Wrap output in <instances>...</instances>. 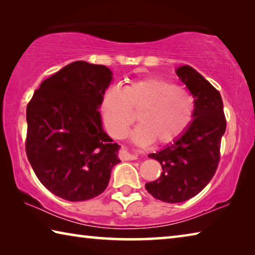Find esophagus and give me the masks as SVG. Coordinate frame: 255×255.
<instances>
[{
	"label": "esophagus",
	"instance_id": "34e87169",
	"mask_svg": "<svg viewBox=\"0 0 255 255\" xmlns=\"http://www.w3.org/2000/svg\"><path fill=\"white\" fill-rule=\"evenodd\" d=\"M139 154L140 153L137 151H125V152H123V157L128 160H135L139 157Z\"/></svg>",
	"mask_w": 255,
	"mask_h": 255
}]
</instances>
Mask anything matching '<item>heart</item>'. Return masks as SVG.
I'll return each mask as SVG.
<instances>
[{
	"mask_svg": "<svg viewBox=\"0 0 255 255\" xmlns=\"http://www.w3.org/2000/svg\"><path fill=\"white\" fill-rule=\"evenodd\" d=\"M101 111L107 131L115 139L123 137L134 123L132 133L139 144H169L188 130L195 115L193 96L185 88L161 77L132 80L123 86H111L102 96Z\"/></svg>",
	"mask_w": 255,
	"mask_h": 255,
	"instance_id": "1",
	"label": "heart"
}]
</instances>
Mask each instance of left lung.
I'll list each match as a JSON object with an SVG mask.
<instances>
[{"instance_id":"8db88e82","label":"left lung","mask_w":255,"mask_h":255,"mask_svg":"<svg viewBox=\"0 0 255 255\" xmlns=\"http://www.w3.org/2000/svg\"><path fill=\"white\" fill-rule=\"evenodd\" d=\"M177 75L194 96L195 115L184 134L157 153L161 176L146 182L145 189L164 203H181L193 198L215 175L221 159L222 136L226 119L220 92L190 66H181Z\"/></svg>"}]
</instances>
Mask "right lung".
Instances as JSON below:
<instances>
[{"label":"right lung","mask_w":255,"mask_h":255,"mask_svg":"<svg viewBox=\"0 0 255 255\" xmlns=\"http://www.w3.org/2000/svg\"><path fill=\"white\" fill-rule=\"evenodd\" d=\"M112 80L106 66L75 61L44 79L26 106L25 152L53 195L83 202L101 195L120 162L98 107Z\"/></svg>","instance_id":"add662e5"}]
</instances>
